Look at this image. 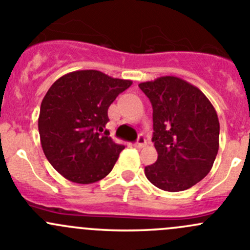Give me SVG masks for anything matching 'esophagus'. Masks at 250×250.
I'll list each match as a JSON object with an SVG mask.
<instances>
[{"label":"esophagus","mask_w":250,"mask_h":250,"mask_svg":"<svg viewBox=\"0 0 250 250\" xmlns=\"http://www.w3.org/2000/svg\"><path fill=\"white\" fill-rule=\"evenodd\" d=\"M145 144H146V140H145V138L143 137V135H139V138H138L137 143H135V146H137V147H143Z\"/></svg>","instance_id":"obj_1"}]
</instances>
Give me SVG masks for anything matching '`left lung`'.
Wrapping results in <instances>:
<instances>
[{
    "instance_id": "8db88e82",
    "label": "left lung",
    "mask_w": 250,
    "mask_h": 250,
    "mask_svg": "<svg viewBox=\"0 0 250 250\" xmlns=\"http://www.w3.org/2000/svg\"><path fill=\"white\" fill-rule=\"evenodd\" d=\"M152 105L155 164L145 176L166 192L186 190L210 172L219 151L216 110L200 89L173 76L139 84Z\"/></svg>"
}]
</instances>
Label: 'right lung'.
Returning a JSON list of instances; mask_svg holds the SVG:
<instances>
[{
    "mask_svg": "<svg viewBox=\"0 0 250 250\" xmlns=\"http://www.w3.org/2000/svg\"><path fill=\"white\" fill-rule=\"evenodd\" d=\"M132 81L86 69L58 78L43 96L38 127L43 154L68 181L90 184L105 178L125 145L105 130L107 110Z\"/></svg>",
    "mask_w": 250,
    "mask_h": 250,
    "instance_id": "obj_1",
    "label": "right lung"
}]
</instances>
